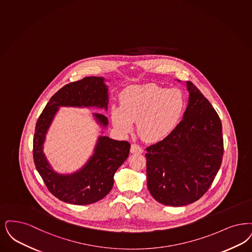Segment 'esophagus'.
<instances>
[{
    "instance_id": "1",
    "label": "esophagus",
    "mask_w": 252,
    "mask_h": 252,
    "mask_svg": "<svg viewBox=\"0 0 252 252\" xmlns=\"http://www.w3.org/2000/svg\"><path fill=\"white\" fill-rule=\"evenodd\" d=\"M130 152L132 154H141L143 152V149L138 144L133 143V144H131Z\"/></svg>"
}]
</instances>
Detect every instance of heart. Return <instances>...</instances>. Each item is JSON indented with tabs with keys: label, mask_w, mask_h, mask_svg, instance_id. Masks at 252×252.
Instances as JSON below:
<instances>
[{
	"label": "heart",
	"mask_w": 252,
	"mask_h": 252,
	"mask_svg": "<svg viewBox=\"0 0 252 252\" xmlns=\"http://www.w3.org/2000/svg\"><path fill=\"white\" fill-rule=\"evenodd\" d=\"M185 97L181 91L156 84L136 85L120 94V107L111 110L113 126L123 134L133 130V122L141 137L148 141L168 137L181 120Z\"/></svg>",
	"instance_id": "1"
}]
</instances>
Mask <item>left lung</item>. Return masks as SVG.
<instances>
[{
  "mask_svg": "<svg viewBox=\"0 0 252 252\" xmlns=\"http://www.w3.org/2000/svg\"><path fill=\"white\" fill-rule=\"evenodd\" d=\"M189 104L175 129L146 148L147 188L165 205L198 201L211 187L221 165V121L211 103L187 81Z\"/></svg>",
  "mask_w": 252,
  "mask_h": 252,
  "instance_id": "8db88e82",
  "label": "left lung"
}]
</instances>
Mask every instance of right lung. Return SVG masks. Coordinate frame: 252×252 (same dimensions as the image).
<instances>
[{
    "label": "right lung",
    "mask_w": 252,
    "mask_h": 252,
    "mask_svg": "<svg viewBox=\"0 0 252 252\" xmlns=\"http://www.w3.org/2000/svg\"><path fill=\"white\" fill-rule=\"evenodd\" d=\"M108 86L104 78L87 77L70 82L55 93L36 122L33 136V161L49 191L61 201L85 205L100 201L113 187V176L130 150V143L99 137L94 155L80 171L59 174L53 171L43 153L46 133L59 107H96L108 109ZM103 127L109 124L101 113H94Z\"/></svg>",
    "instance_id": "add662e5"
}]
</instances>
